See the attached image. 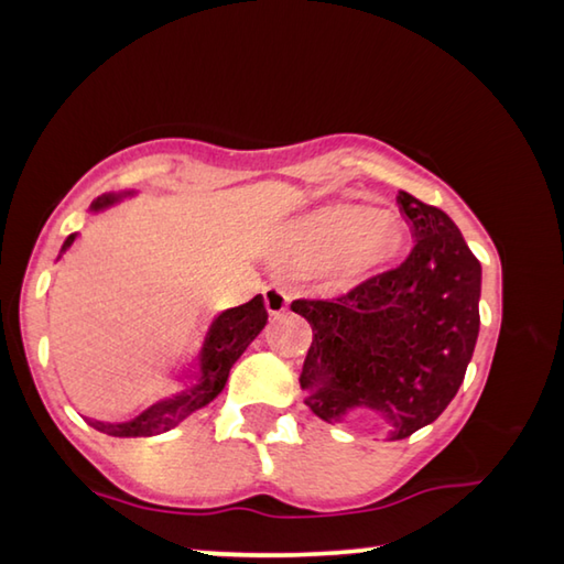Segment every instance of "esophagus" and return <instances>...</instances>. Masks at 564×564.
<instances>
[{"mask_svg": "<svg viewBox=\"0 0 564 564\" xmlns=\"http://www.w3.org/2000/svg\"><path fill=\"white\" fill-rule=\"evenodd\" d=\"M263 303H265V311H269V316L279 318L285 311H289L291 299H289V293L279 289V285H269V289L263 291Z\"/></svg>", "mask_w": 564, "mask_h": 564, "instance_id": "obj_1", "label": "esophagus"}]
</instances>
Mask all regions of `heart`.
I'll use <instances>...</instances> for the list:
<instances>
[{
	"mask_svg": "<svg viewBox=\"0 0 564 564\" xmlns=\"http://www.w3.org/2000/svg\"><path fill=\"white\" fill-rule=\"evenodd\" d=\"M403 226L352 204H330L289 226L285 246L305 265H326L338 285H356L388 269L405 251Z\"/></svg>",
	"mask_w": 564,
	"mask_h": 564,
	"instance_id": "obj_1",
	"label": "heart"
}]
</instances>
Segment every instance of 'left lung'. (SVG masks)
<instances>
[{"instance_id": "1", "label": "left lung", "mask_w": 564, "mask_h": 564, "mask_svg": "<svg viewBox=\"0 0 564 564\" xmlns=\"http://www.w3.org/2000/svg\"><path fill=\"white\" fill-rule=\"evenodd\" d=\"M415 246L393 271L336 301L299 299L313 328L305 405L326 423L386 417L390 441L431 425L460 388L480 330L482 269L441 208L400 191Z\"/></svg>"}]
</instances>
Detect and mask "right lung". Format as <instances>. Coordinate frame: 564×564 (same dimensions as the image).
Returning <instances> with one entry per match:
<instances>
[{"instance_id": "obj_1", "label": "right lung", "mask_w": 564, "mask_h": 564, "mask_svg": "<svg viewBox=\"0 0 564 564\" xmlns=\"http://www.w3.org/2000/svg\"><path fill=\"white\" fill-rule=\"evenodd\" d=\"M133 196V191H119V194H101L97 202L91 204V212H104L121 198ZM76 234L66 238L59 259L69 251ZM265 323H269V313L261 295H256L243 305L228 308L212 321L208 333L204 338L202 352H198L196 362V386H188L181 393L159 400V403L149 405L144 413L127 420V423H101V420H91V425L99 433H107L113 437H149L166 433L176 427L181 420L188 417L194 410L204 408L221 393L228 373H231L234 362L243 356V350L251 346V340L259 336Z\"/></svg>"}]
</instances>
